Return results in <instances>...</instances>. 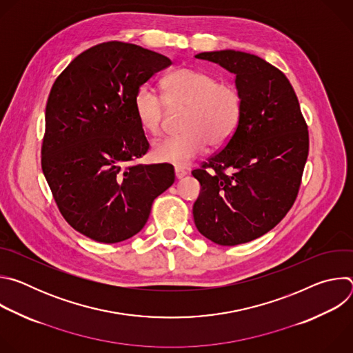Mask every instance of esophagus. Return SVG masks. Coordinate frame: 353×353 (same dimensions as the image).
<instances>
[{"mask_svg": "<svg viewBox=\"0 0 353 353\" xmlns=\"http://www.w3.org/2000/svg\"><path fill=\"white\" fill-rule=\"evenodd\" d=\"M174 173H176V179H183V177L187 176V172L184 169H181V168H176Z\"/></svg>", "mask_w": 353, "mask_h": 353, "instance_id": "esophagus-1", "label": "esophagus"}]
</instances>
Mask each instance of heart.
<instances>
[{"instance_id":"obj_1","label":"heart","mask_w":353,"mask_h":353,"mask_svg":"<svg viewBox=\"0 0 353 353\" xmlns=\"http://www.w3.org/2000/svg\"><path fill=\"white\" fill-rule=\"evenodd\" d=\"M163 97L149 85L138 89L134 112L141 127L159 135L166 108L184 109L179 135L157 141L152 158L177 168L187 166L207 149L226 145L234 135L244 110V97L237 85L221 82L214 74L179 68L162 79Z\"/></svg>"}]
</instances>
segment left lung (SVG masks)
Masks as SVG:
<instances>
[{
    "label": "left lung",
    "mask_w": 353,
    "mask_h": 353,
    "mask_svg": "<svg viewBox=\"0 0 353 353\" xmlns=\"http://www.w3.org/2000/svg\"><path fill=\"white\" fill-rule=\"evenodd\" d=\"M195 57L236 75L244 110L232 139L192 170L201 184L194 222L216 244H243L292 208L309 155L307 124L289 79L259 56L221 50Z\"/></svg>",
    "instance_id": "8db88e82"
}]
</instances>
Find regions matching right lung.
<instances>
[{"label":"right lung","instance_id":"1","mask_svg":"<svg viewBox=\"0 0 353 353\" xmlns=\"http://www.w3.org/2000/svg\"><path fill=\"white\" fill-rule=\"evenodd\" d=\"M170 59L123 41L96 44L57 77L46 105L41 169L64 219L99 243L146 223L174 183L169 163H137L149 149L135 112L138 89Z\"/></svg>","mask_w":353,"mask_h":353}]
</instances>
